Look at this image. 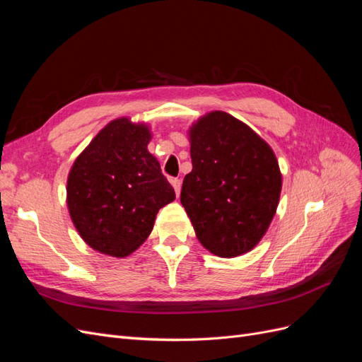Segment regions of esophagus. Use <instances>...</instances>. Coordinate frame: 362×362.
<instances>
[{
	"mask_svg": "<svg viewBox=\"0 0 362 362\" xmlns=\"http://www.w3.org/2000/svg\"><path fill=\"white\" fill-rule=\"evenodd\" d=\"M170 182H172V185H173L175 193H177V196H180V193H181V180H178V178H172V180H170Z\"/></svg>",
	"mask_w": 362,
	"mask_h": 362,
	"instance_id": "esophagus-1",
	"label": "esophagus"
}]
</instances>
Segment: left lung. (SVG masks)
Here are the masks:
<instances>
[{
	"instance_id": "left-lung-1",
	"label": "left lung",
	"mask_w": 362,
	"mask_h": 362,
	"mask_svg": "<svg viewBox=\"0 0 362 362\" xmlns=\"http://www.w3.org/2000/svg\"><path fill=\"white\" fill-rule=\"evenodd\" d=\"M189 136L193 169L184 178L181 204L196 237L217 257L246 254L266 234L279 204L275 152L225 112L202 116Z\"/></svg>"
}]
</instances>
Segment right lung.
I'll use <instances>...</instances> for the list:
<instances>
[{"label":"right lung","instance_id":"add662e5","mask_svg":"<svg viewBox=\"0 0 362 362\" xmlns=\"http://www.w3.org/2000/svg\"><path fill=\"white\" fill-rule=\"evenodd\" d=\"M145 124L119 117L74 161L68 208L81 238L101 254L124 258L145 242L160 208L175 199L160 163L148 151Z\"/></svg>","mask_w":362,"mask_h":362}]
</instances>
